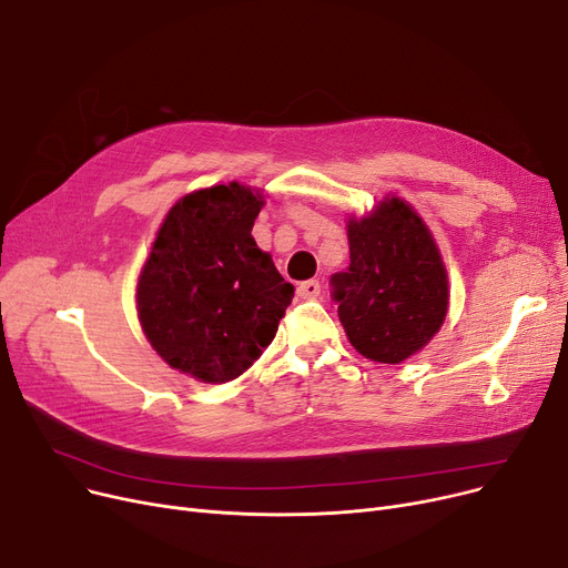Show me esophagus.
Masks as SVG:
<instances>
[{
	"instance_id": "obj_1",
	"label": "esophagus",
	"mask_w": 568,
	"mask_h": 568,
	"mask_svg": "<svg viewBox=\"0 0 568 568\" xmlns=\"http://www.w3.org/2000/svg\"><path fill=\"white\" fill-rule=\"evenodd\" d=\"M296 294L302 296V300H317L320 296V283L317 281H304L296 287Z\"/></svg>"
}]
</instances>
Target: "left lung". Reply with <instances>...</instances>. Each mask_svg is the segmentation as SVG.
<instances>
[{
  "label": "left lung",
  "instance_id": "left-lung-1",
  "mask_svg": "<svg viewBox=\"0 0 568 568\" xmlns=\"http://www.w3.org/2000/svg\"><path fill=\"white\" fill-rule=\"evenodd\" d=\"M349 266L334 300L347 341L377 364H400L424 349L449 311V278L437 242L407 200L382 197L347 216Z\"/></svg>",
  "mask_w": 568,
  "mask_h": 568
}]
</instances>
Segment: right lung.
I'll use <instances>...</instances> for the list:
<instances>
[{
    "instance_id": "add662e5",
    "label": "right lung",
    "mask_w": 568,
    "mask_h": 568,
    "mask_svg": "<svg viewBox=\"0 0 568 568\" xmlns=\"http://www.w3.org/2000/svg\"><path fill=\"white\" fill-rule=\"evenodd\" d=\"M262 206V191L239 182L179 197L142 264V332L170 368L197 382L223 384L248 371L294 296L251 234Z\"/></svg>"
}]
</instances>
